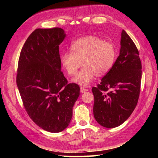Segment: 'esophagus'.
<instances>
[{
	"label": "esophagus",
	"instance_id": "1",
	"mask_svg": "<svg viewBox=\"0 0 158 158\" xmlns=\"http://www.w3.org/2000/svg\"><path fill=\"white\" fill-rule=\"evenodd\" d=\"M87 91H88V89H85L84 88H81V93H85Z\"/></svg>",
	"mask_w": 158,
	"mask_h": 158
}]
</instances>
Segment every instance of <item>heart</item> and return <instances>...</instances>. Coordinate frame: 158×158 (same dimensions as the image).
<instances>
[{
  "label": "heart",
  "instance_id": "obj_1",
  "mask_svg": "<svg viewBox=\"0 0 158 158\" xmlns=\"http://www.w3.org/2000/svg\"><path fill=\"white\" fill-rule=\"evenodd\" d=\"M116 49L111 43L94 36L77 39L70 46V53L60 56V62L69 75H75L83 64L82 69L72 82L80 86H88L95 76L108 73L115 63Z\"/></svg>",
  "mask_w": 158,
  "mask_h": 158
}]
</instances>
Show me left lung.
I'll list each match as a JSON object with an SVG mask.
<instances>
[{
    "mask_svg": "<svg viewBox=\"0 0 158 158\" xmlns=\"http://www.w3.org/2000/svg\"><path fill=\"white\" fill-rule=\"evenodd\" d=\"M118 58L110 71L92 90L94 116L100 125L113 128L130 116L138 102L142 76L139 53L123 30Z\"/></svg>",
    "mask_w": 158,
    "mask_h": 158,
    "instance_id": "1",
    "label": "left lung"
}]
</instances>
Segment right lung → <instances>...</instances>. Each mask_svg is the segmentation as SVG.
Returning <instances> with one entry per match:
<instances>
[{
	"mask_svg": "<svg viewBox=\"0 0 158 158\" xmlns=\"http://www.w3.org/2000/svg\"><path fill=\"white\" fill-rule=\"evenodd\" d=\"M66 37L60 28L36 29L20 53L16 82L24 108L36 125L49 132L66 129L80 88L68 83L61 71L59 45Z\"/></svg>",
	"mask_w": 158,
	"mask_h": 158,
	"instance_id": "obj_1",
	"label": "right lung"
}]
</instances>
